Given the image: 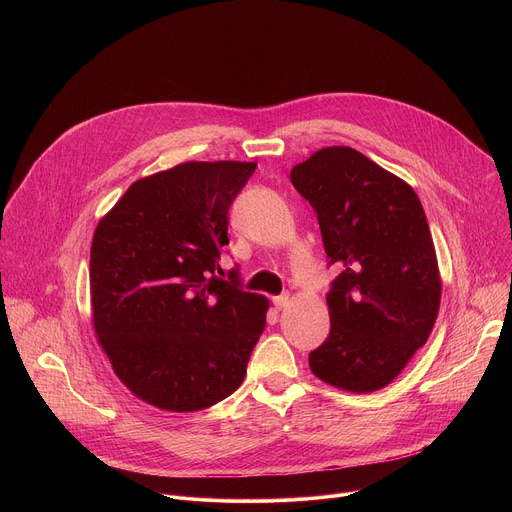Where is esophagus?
<instances>
[{
	"label": "esophagus",
	"mask_w": 512,
	"mask_h": 512,
	"mask_svg": "<svg viewBox=\"0 0 512 512\" xmlns=\"http://www.w3.org/2000/svg\"><path fill=\"white\" fill-rule=\"evenodd\" d=\"M273 306H275L277 310H281V308L289 306V294H281V296H275V298H273Z\"/></svg>",
	"instance_id": "obj_1"
}]
</instances>
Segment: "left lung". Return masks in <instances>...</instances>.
<instances>
[{"label":"left lung","instance_id":"obj_1","mask_svg":"<svg viewBox=\"0 0 512 512\" xmlns=\"http://www.w3.org/2000/svg\"><path fill=\"white\" fill-rule=\"evenodd\" d=\"M289 176L318 214L330 263L342 267L326 298L330 336L310 352V369L340 391H379L427 342L442 302L421 202L348 145L318 150Z\"/></svg>","mask_w":512,"mask_h":512}]
</instances>
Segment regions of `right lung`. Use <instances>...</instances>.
<instances>
[{"label": "right lung", "instance_id": "1", "mask_svg": "<svg viewBox=\"0 0 512 512\" xmlns=\"http://www.w3.org/2000/svg\"><path fill=\"white\" fill-rule=\"evenodd\" d=\"M255 162H184L135 180L91 245V312L117 379L172 413L206 409L245 379L269 300L214 277L229 206Z\"/></svg>", "mask_w": 512, "mask_h": 512}]
</instances>
